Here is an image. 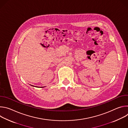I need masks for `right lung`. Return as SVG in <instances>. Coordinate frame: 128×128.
Returning a JSON list of instances; mask_svg holds the SVG:
<instances>
[{"label":"right lung","mask_w":128,"mask_h":128,"mask_svg":"<svg viewBox=\"0 0 128 128\" xmlns=\"http://www.w3.org/2000/svg\"><path fill=\"white\" fill-rule=\"evenodd\" d=\"M36 87H38V86H36ZM44 86H42V87H40V88H44ZM38 88H40V87H38Z\"/></svg>","instance_id":"add662e5"}]
</instances>
